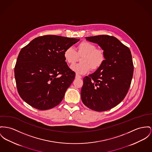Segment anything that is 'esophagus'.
Masks as SVG:
<instances>
[{
  "mask_svg": "<svg viewBox=\"0 0 152 152\" xmlns=\"http://www.w3.org/2000/svg\"><path fill=\"white\" fill-rule=\"evenodd\" d=\"M75 78H82V77H81V75H78V74H76L75 75Z\"/></svg>",
  "mask_w": 152,
  "mask_h": 152,
  "instance_id": "34e87169",
  "label": "esophagus"
}]
</instances>
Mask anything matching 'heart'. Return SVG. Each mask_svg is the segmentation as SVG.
I'll list each match as a JSON object with an SVG mask.
<instances>
[{
	"instance_id": "obj_1",
	"label": "heart",
	"mask_w": 152,
	"mask_h": 152,
	"mask_svg": "<svg viewBox=\"0 0 152 152\" xmlns=\"http://www.w3.org/2000/svg\"><path fill=\"white\" fill-rule=\"evenodd\" d=\"M81 57V63L72 65V70L83 74L89 71L97 70L100 68L106 59L105 52L102 48H97L96 46L89 41H82L77 47L76 51L72 47H69L64 52V58L66 61L72 64Z\"/></svg>"
}]
</instances>
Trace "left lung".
<instances>
[{
  "label": "left lung",
  "instance_id": "8db88e82",
  "mask_svg": "<svg viewBox=\"0 0 152 152\" xmlns=\"http://www.w3.org/2000/svg\"><path fill=\"white\" fill-rule=\"evenodd\" d=\"M105 52L100 68L83 78L81 100L89 108L105 111L118 105L130 88L134 72L131 51L116 37L108 35L87 37Z\"/></svg>",
  "mask_w": 152,
  "mask_h": 152
}]
</instances>
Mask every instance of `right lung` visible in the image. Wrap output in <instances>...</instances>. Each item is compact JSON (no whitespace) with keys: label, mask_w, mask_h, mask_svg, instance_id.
<instances>
[{"label":"right lung","mask_w":152,"mask_h":152,"mask_svg":"<svg viewBox=\"0 0 152 152\" xmlns=\"http://www.w3.org/2000/svg\"><path fill=\"white\" fill-rule=\"evenodd\" d=\"M79 41L45 35L35 38L21 49L14 75L17 91L23 101L40 110L59 104L75 77L65 61L64 52Z\"/></svg>","instance_id":"1"}]
</instances>
